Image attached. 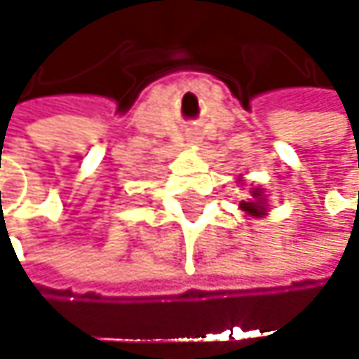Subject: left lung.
<instances>
[{
    "label": "left lung",
    "mask_w": 359,
    "mask_h": 359,
    "mask_svg": "<svg viewBox=\"0 0 359 359\" xmlns=\"http://www.w3.org/2000/svg\"><path fill=\"white\" fill-rule=\"evenodd\" d=\"M250 193L251 199L241 201L239 208H241L248 216H251V218H262V216H266V195H264V191H262V189H253Z\"/></svg>",
    "instance_id": "1"
}]
</instances>
